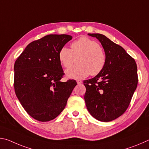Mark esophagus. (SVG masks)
I'll return each mask as SVG.
<instances>
[{"mask_svg": "<svg viewBox=\"0 0 149 149\" xmlns=\"http://www.w3.org/2000/svg\"><path fill=\"white\" fill-rule=\"evenodd\" d=\"M77 84H81L82 83V81L81 80H77Z\"/></svg>", "mask_w": 149, "mask_h": 149, "instance_id": "esophagus-1", "label": "esophagus"}]
</instances>
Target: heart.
Returning <instances> with one entry per match:
<instances>
[{
    "instance_id": "1",
    "label": "heart",
    "mask_w": 149,
    "mask_h": 149,
    "mask_svg": "<svg viewBox=\"0 0 149 149\" xmlns=\"http://www.w3.org/2000/svg\"><path fill=\"white\" fill-rule=\"evenodd\" d=\"M77 56V64L65 71V75L70 79H80L87 77L89 74H99L104 68L107 61L106 54L100 45L86 37L73 42L71 49L63 47L58 54L60 63L66 68L71 66L75 58Z\"/></svg>"
}]
</instances>
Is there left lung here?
<instances>
[{"instance_id": "1", "label": "left lung", "mask_w": 149, "mask_h": 149, "mask_svg": "<svg viewBox=\"0 0 149 149\" xmlns=\"http://www.w3.org/2000/svg\"><path fill=\"white\" fill-rule=\"evenodd\" d=\"M96 37L104 49L107 61L100 74L84 81V99L89 112L100 122H110L125 112L137 86L135 60L123 48L104 35L88 33Z\"/></svg>"}]
</instances>
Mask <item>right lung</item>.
<instances>
[{
    "label": "right lung",
    "mask_w": 149,
    "mask_h": 149,
    "mask_svg": "<svg viewBox=\"0 0 149 149\" xmlns=\"http://www.w3.org/2000/svg\"><path fill=\"white\" fill-rule=\"evenodd\" d=\"M72 39L68 35H48L29 43L14 64V90L27 114L40 122L56 118L66 105L75 80L62 82L58 54Z\"/></svg>",
    "instance_id": "obj_1"
}]
</instances>
